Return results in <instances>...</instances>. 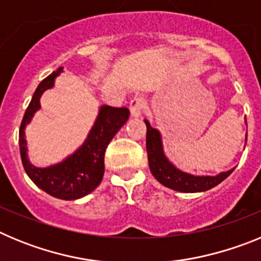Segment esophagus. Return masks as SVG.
I'll list each match as a JSON object with an SVG mask.
<instances>
[{
	"mask_svg": "<svg viewBox=\"0 0 261 261\" xmlns=\"http://www.w3.org/2000/svg\"><path fill=\"white\" fill-rule=\"evenodd\" d=\"M145 107V100L142 98H135L130 100L129 105V110H130V115L133 117H140L142 114V110Z\"/></svg>",
	"mask_w": 261,
	"mask_h": 261,
	"instance_id": "1",
	"label": "esophagus"
}]
</instances>
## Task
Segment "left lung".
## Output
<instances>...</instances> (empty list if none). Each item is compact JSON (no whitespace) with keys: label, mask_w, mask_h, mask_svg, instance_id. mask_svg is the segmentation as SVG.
Masks as SVG:
<instances>
[{"label":"left lung","mask_w":261,"mask_h":261,"mask_svg":"<svg viewBox=\"0 0 261 261\" xmlns=\"http://www.w3.org/2000/svg\"><path fill=\"white\" fill-rule=\"evenodd\" d=\"M144 121L146 124V151L150 171L159 183L170 190L186 193L204 192V191H208L213 187L218 186L234 171V168H231L229 171L220 172L214 176L192 175L181 171L176 166L172 165L166 156L161 132L158 129L153 128L147 120H144ZM246 141H247V135H246Z\"/></svg>","instance_id":"left-lung-1"}]
</instances>
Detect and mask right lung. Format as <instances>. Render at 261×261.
<instances>
[{
    "instance_id": "obj_1",
    "label": "right lung",
    "mask_w": 261,
    "mask_h": 261,
    "mask_svg": "<svg viewBox=\"0 0 261 261\" xmlns=\"http://www.w3.org/2000/svg\"><path fill=\"white\" fill-rule=\"evenodd\" d=\"M62 73L59 68L39 84L27 107L19 129V150L24 171L36 186L48 195L61 200H77L93 192L105 175V153L119 129L126 123L129 110L125 107L100 106L93 128L84 144L61 162L48 167H36L27 155L24 129L40 110V98L45 90L55 86V80Z\"/></svg>"
}]
</instances>
